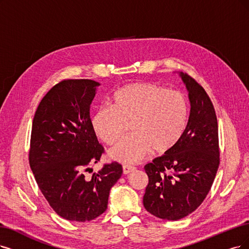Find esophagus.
I'll return each mask as SVG.
<instances>
[{
  "label": "esophagus",
  "instance_id": "esophagus-1",
  "mask_svg": "<svg viewBox=\"0 0 249 249\" xmlns=\"http://www.w3.org/2000/svg\"><path fill=\"white\" fill-rule=\"evenodd\" d=\"M135 168L133 166H128V165H124L123 166V174H128L134 170Z\"/></svg>",
  "mask_w": 249,
  "mask_h": 249
}]
</instances>
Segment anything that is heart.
<instances>
[{"label":"heart","mask_w":249,"mask_h":249,"mask_svg":"<svg viewBox=\"0 0 249 249\" xmlns=\"http://www.w3.org/2000/svg\"><path fill=\"white\" fill-rule=\"evenodd\" d=\"M110 105L97 108L90 123L95 135L107 144L117 142L130 125L132 134L108 152L115 161L134 164L151 151L167 154L186 132L189 106L178 91L154 83H131L115 92Z\"/></svg>","instance_id":"obj_1"}]
</instances>
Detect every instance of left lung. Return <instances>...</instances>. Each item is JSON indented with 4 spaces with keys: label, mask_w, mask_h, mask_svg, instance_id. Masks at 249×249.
<instances>
[{
    "label": "left lung",
    "mask_w": 249,
    "mask_h": 249,
    "mask_svg": "<svg viewBox=\"0 0 249 249\" xmlns=\"http://www.w3.org/2000/svg\"><path fill=\"white\" fill-rule=\"evenodd\" d=\"M179 76L189 91L190 117L185 134L169 153L144 166L149 183L143 206L155 216L178 220L206 198L219 165L218 126L206 91L188 73Z\"/></svg>",
    "instance_id": "obj_1"
}]
</instances>
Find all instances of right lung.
<instances>
[{
  "label": "right lung",
  "mask_w": 249,
  "mask_h": 249,
  "mask_svg": "<svg viewBox=\"0 0 249 249\" xmlns=\"http://www.w3.org/2000/svg\"><path fill=\"white\" fill-rule=\"evenodd\" d=\"M99 85L88 79L59 82L43 97L33 121L29 158L36 181L55 213L73 222L103 214L110 188L123 172L113 162L91 178L84 176L104 153L90 123Z\"/></svg>",
  "instance_id": "right-lung-1"
}]
</instances>
